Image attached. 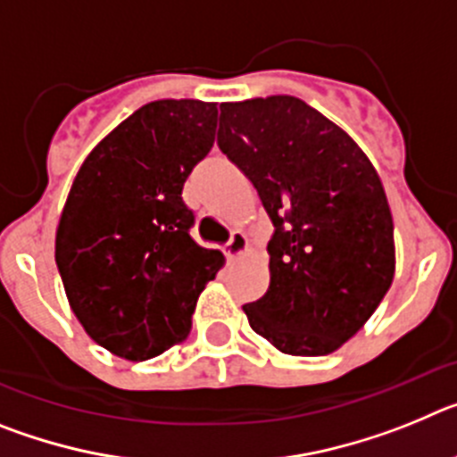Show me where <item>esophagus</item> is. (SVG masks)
<instances>
[{
  "label": "esophagus",
  "instance_id": "obj_1",
  "mask_svg": "<svg viewBox=\"0 0 457 457\" xmlns=\"http://www.w3.org/2000/svg\"><path fill=\"white\" fill-rule=\"evenodd\" d=\"M247 249H249L247 236H245L242 231H233L231 240H228V245L224 247V253L228 261H236V258H240L242 253L247 252Z\"/></svg>",
  "mask_w": 457,
  "mask_h": 457
}]
</instances>
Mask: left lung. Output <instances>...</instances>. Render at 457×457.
<instances>
[{
	"label": "left lung",
	"mask_w": 457,
	"mask_h": 457,
	"mask_svg": "<svg viewBox=\"0 0 457 457\" xmlns=\"http://www.w3.org/2000/svg\"><path fill=\"white\" fill-rule=\"evenodd\" d=\"M220 109L217 146L252 180L277 228L268 293L242 311L278 353H334L394 281L382 180L357 141L304 100L270 96Z\"/></svg>",
	"instance_id": "obj_1"
}]
</instances>
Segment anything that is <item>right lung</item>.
<instances>
[{"label":"right lung","mask_w":457,"mask_h":457,"mask_svg":"<svg viewBox=\"0 0 457 457\" xmlns=\"http://www.w3.org/2000/svg\"><path fill=\"white\" fill-rule=\"evenodd\" d=\"M217 103L155 100L87 155L56 226L68 304L93 341L128 361L179 345L201 290L224 268L192 240L183 185L215 144Z\"/></svg>","instance_id":"add662e5"}]
</instances>
